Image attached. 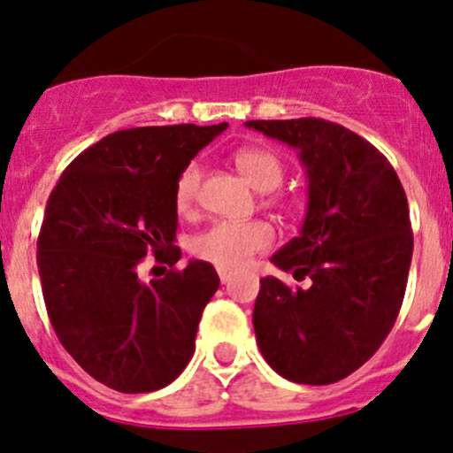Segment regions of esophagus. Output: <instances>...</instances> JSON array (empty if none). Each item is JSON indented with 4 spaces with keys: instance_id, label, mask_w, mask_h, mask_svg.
I'll use <instances>...</instances> for the list:
<instances>
[{
    "instance_id": "obj_1",
    "label": "esophagus",
    "mask_w": 453,
    "mask_h": 453,
    "mask_svg": "<svg viewBox=\"0 0 453 453\" xmlns=\"http://www.w3.org/2000/svg\"><path fill=\"white\" fill-rule=\"evenodd\" d=\"M217 273H219V280H221V283H227L232 280L230 268H217Z\"/></svg>"
}]
</instances>
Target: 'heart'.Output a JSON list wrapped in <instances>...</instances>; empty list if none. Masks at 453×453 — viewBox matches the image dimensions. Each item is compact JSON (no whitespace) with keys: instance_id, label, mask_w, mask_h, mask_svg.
Returning a JSON list of instances; mask_svg holds the SVG:
<instances>
[{"instance_id":"1","label":"heart","mask_w":453,"mask_h":453,"mask_svg":"<svg viewBox=\"0 0 453 453\" xmlns=\"http://www.w3.org/2000/svg\"><path fill=\"white\" fill-rule=\"evenodd\" d=\"M238 172L250 180L257 191H273L283 180V163L268 148H241L234 154ZM202 185V167L188 163L180 172L173 191V203L180 215H191L196 208L197 193ZM273 242V227L266 221H221L211 223L206 230L191 238L193 256L212 262L221 268H234L245 265L253 253L266 250Z\"/></svg>"}]
</instances>
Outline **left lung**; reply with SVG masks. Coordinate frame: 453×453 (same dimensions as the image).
I'll return each mask as SVG.
<instances>
[{
  "label": "left lung",
  "mask_w": 453,
  "mask_h": 453,
  "mask_svg": "<svg viewBox=\"0 0 453 453\" xmlns=\"http://www.w3.org/2000/svg\"><path fill=\"white\" fill-rule=\"evenodd\" d=\"M295 150L307 176L301 234L271 262L305 288L260 280L253 329L266 364L292 382L346 379L389 335L412 257L409 202L382 154L322 118L250 120Z\"/></svg>",
  "instance_id": "8db88e82"
}]
</instances>
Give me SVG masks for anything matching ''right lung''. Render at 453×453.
I'll use <instances>...</instances> for the list:
<instances>
[{
  "label": "right lung",
  "mask_w": 453,
  "mask_h": 453,
  "mask_svg": "<svg viewBox=\"0 0 453 453\" xmlns=\"http://www.w3.org/2000/svg\"><path fill=\"white\" fill-rule=\"evenodd\" d=\"M227 128L173 124L116 131L83 150L49 196L38 273L49 320L92 379L122 394H148L178 379L196 352L212 265L173 268L180 172ZM152 250L171 271L146 282Z\"/></svg>",
  "instance_id": "obj_1"
}]
</instances>
